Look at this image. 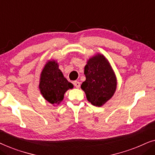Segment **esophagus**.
I'll return each mask as SVG.
<instances>
[{"instance_id": "1", "label": "esophagus", "mask_w": 155, "mask_h": 155, "mask_svg": "<svg viewBox=\"0 0 155 155\" xmlns=\"http://www.w3.org/2000/svg\"><path fill=\"white\" fill-rule=\"evenodd\" d=\"M73 84H74V85H75V87H77V88H79L80 87V82L78 81H75L73 82Z\"/></svg>"}]
</instances>
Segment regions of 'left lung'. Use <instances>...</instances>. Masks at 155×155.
Instances as JSON below:
<instances>
[{"mask_svg":"<svg viewBox=\"0 0 155 155\" xmlns=\"http://www.w3.org/2000/svg\"><path fill=\"white\" fill-rule=\"evenodd\" d=\"M86 80L81 84L87 100L101 107L113 96L116 89V76L105 57L98 54L87 61L84 67Z\"/></svg>","mask_w":155,"mask_h":155,"instance_id":"obj_1","label":"left lung"}]
</instances>
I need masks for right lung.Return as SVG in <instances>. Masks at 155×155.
Segmentation results:
<instances>
[{"label":"right lung","instance_id":"1","mask_svg":"<svg viewBox=\"0 0 155 155\" xmlns=\"http://www.w3.org/2000/svg\"><path fill=\"white\" fill-rule=\"evenodd\" d=\"M73 87V84L63 77L57 63L48 62L45 65L41 74L39 89L46 101L52 104H59L63 99L65 92Z\"/></svg>","mask_w":155,"mask_h":155}]
</instances>
